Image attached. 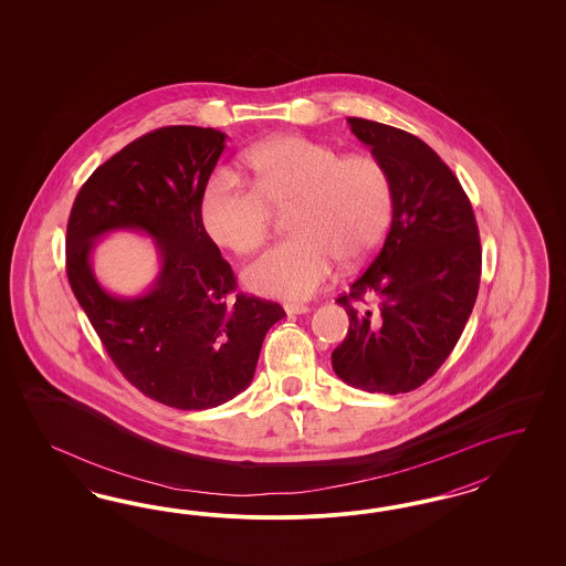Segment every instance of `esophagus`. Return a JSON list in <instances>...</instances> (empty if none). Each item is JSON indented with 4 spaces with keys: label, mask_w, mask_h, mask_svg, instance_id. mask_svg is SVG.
<instances>
[{
    "label": "esophagus",
    "mask_w": 566,
    "mask_h": 566,
    "mask_svg": "<svg viewBox=\"0 0 566 566\" xmlns=\"http://www.w3.org/2000/svg\"><path fill=\"white\" fill-rule=\"evenodd\" d=\"M284 311H286L289 317H294V315H305V313H308V307L307 305H286Z\"/></svg>",
    "instance_id": "obj_1"
}]
</instances>
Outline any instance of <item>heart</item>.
Wrapping results in <instances>:
<instances>
[{
	"label": "heart",
	"instance_id": "obj_1",
	"mask_svg": "<svg viewBox=\"0 0 566 566\" xmlns=\"http://www.w3.org/2000/svg\"><path fill=\"white\" fill-rule=\"evenodd\" d=\"M249 180L218 171L201 197L207 234L237 255L270 237L272 207H291V232L251 263L242 280L258 294L303 301L319 291L340 259L359 265L386 237L395 211V180L369 154L343 155L298 135L261 140L244 154Z\"/></svg>",
	"mask_w": 566,
	"mask_h": 566
}]
</instances>
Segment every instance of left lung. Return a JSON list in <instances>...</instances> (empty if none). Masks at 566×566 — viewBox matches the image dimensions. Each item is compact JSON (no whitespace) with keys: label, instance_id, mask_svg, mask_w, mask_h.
<instances>
[{"label":"left lung","instance_id":"1","mask_svg":"<svg viewBox=\"0 0 566 566\" xmlns=\"http://www.w3.org/2000/svg\"><path fill=\"white\" fill-rule=\"evenodd\" d=\"M348 124L392 174L395 211L381 251L338 298L350 327L332 367L365 392H411L448 359L473 311L480 230L459 178L421 138L363 118ZM365 295L377 307L353 308Z\"/></svg>","mask_w":566,"mask_h":566}]
</instances>
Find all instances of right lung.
<instances>
[{"label": "right lung", "mask_w": 566, "mask_h": 566, "mask_svg": "<svg viewBox=\"0 0 566 566\" xmlns=\"http://www.w3.org/2000/svg\"><path fill=\"white\" fill-rule=\"evenodd\" d=\"M223 140L201 126H166L133 140L91 174L66 230L70 286L107 355L143 395L182 411L240 395L268 329L286 315L242 292L228 301L237 277L201 220ZM114 229H137L158 244L160 274L140 297L109 295L92 274V247Z\"/></svg>", "instance_id": "1"}]
</instances>
